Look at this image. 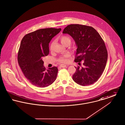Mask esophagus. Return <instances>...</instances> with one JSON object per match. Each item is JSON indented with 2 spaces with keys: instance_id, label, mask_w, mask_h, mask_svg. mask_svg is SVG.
Masks as SVG:
<instances>
[{
  "instance_id": "34e87169",
  "label": "esophagus",
  "mask_w": 125,
  "mask_h": 125,
  "mask_svg": "<svg viewBox=\"0 0 125 125\" xmlns=\"http://www.w3.org/2000/svg\"><path fill=\"white\" fill-rule=\"evenodd\" d=\"M66 66H68V65H65V64H62L60 65V66L61 67H66Z\"/></svg>"
}]
</instances>
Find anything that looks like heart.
<instances>
[{
	"instance_id": "obj_1",
	"label": "heart",
	"mask_w": 125,
	"mask_h": 125,
	"mask_svg": "<svg viewBox=\"0 0 125 125\" xmlns=\"http://www.w3.org/2000/svg\"><path fill=\"white\" fill-rule=\"evenodd\" d=\"M60 40L61 42L62 43V44H63L65 46H69L71 41V39L70 37L68 36L67 35H63V36H61L60 37ZM55 45V41H53L50 45V50L51 51H52L53 50L54 46ZM70 56V54L68 53L64 55V56H61L60 57L59 59V62L63 63H68L69 61V57Z\"/></svg>"
}]
</instances>
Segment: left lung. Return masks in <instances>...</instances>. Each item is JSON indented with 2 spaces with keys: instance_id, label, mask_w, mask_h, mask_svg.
<instances>
[{
  "instance_id": "1",
  "label": "left lung",
  "mask_w": 125,
  "mask_h": 125,
  "mask_svg": "<svg viewBox=\"0 0 125 125\" xmlns=\"http://www.w3.org/2000/svg\"><path fill=\"white\" fill-rule=\"evenodd\" d=\"M62 33L71 36L75 42L74 62H83L81 68L75 67L73 80L83 86L93 84L102 75L107 62V49L103 39L92 27L78 24L68 25Z\"/></svg>"
}]
</instances>
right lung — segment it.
<instances>
[{
	"mask_svg": "<svg viewBox=\"0 0 125 125\" xmlns=\"http://www.w3.org/2000/svg\"><path fill=\"white\" fill-rule=\"evenodd\" d=\"M61 28H44L24 36L18 51V62L24 76L33 85L45 88L55 81L58 69H46L42 58L49 54V43Z\"/></svg>",
	"mask_w": 125,
	"mask_h": 125,
	"instance_id": "1",
	"label": "right lung"
}]
</instances>
